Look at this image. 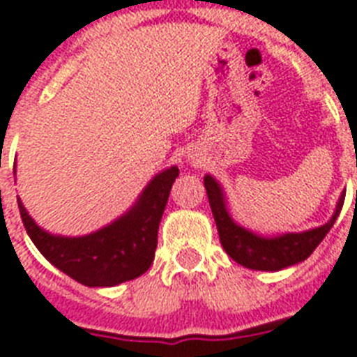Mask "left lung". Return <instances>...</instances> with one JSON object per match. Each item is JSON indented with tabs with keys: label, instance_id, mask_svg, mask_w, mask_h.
Segmentation results:
<instances>
[{
	"label": "left lung",
	"instance_id": "1",
	"mask_svg": "<svg viewBox=\"0 0 357 357\" xmlns=\"http://www.w3.org/2000/svg\"><path fill=\"white\" fill-rule=\"evenodd\" d=\"M207 198L211 206L213 217L217 222L218 237L220 244L226 250V254L238 263V265L252 268V271H268L276 272L296 265L300 261L307 259L313 250L321 244L326 234L332 229L333 222L337 220L341 207L344 204V192L341 195L335 207V213L324 226L300 231V234H283L278 237H263L250 229L238 226L229 217L228 207H226V196L222 187L213 176L207 174L204 178Z\"/></svg>",
	"mask_w": 357,
	"mask_h": 357
}]
</instances>
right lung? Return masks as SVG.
Returning a JSON list of instances; mask_svg holds the SVG:
<instances>
[{"label": "right lung", "instance_id": "1", "mask_svg": "<svg viewBox=\"0 0 357 357\" xmlns=\"http://www.w3.org/2000/svg\"><path fill=\"white\" fill-rule=\"evenodd\" d=\"M178 176V167L159 172L126 215L83 237L44 231L18 198L20 217L31 241L59 271L86 287H114L139 278L153 263L159 222Z\"/></svg>", "mask_w": 357, "mask_h": 357}]
</instances>
